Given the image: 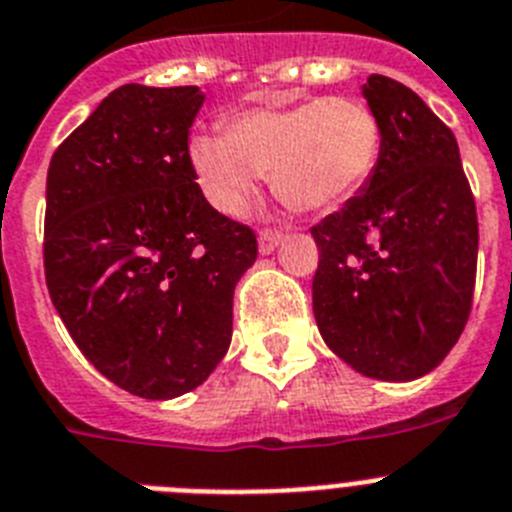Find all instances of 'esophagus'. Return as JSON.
<instances>
[{"mask_svg":"<svg viewBox=\"0 0 512 512\" xmlns=\"http://www.w3.org/2000/svg\"><path fill=\"white\" fill-rule=\"evenodd\" d=\"M283 239H286V234H283V231H278V229H262L260 237H257V247H260L262 255H270V252H273L275 247H278V244L283 242Z\"/></svg>","mask_w":512,"mask_h":512,"instance_id":"esophagus-1","label":"esophagus"}]
</instances>
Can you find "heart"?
<instances>
[{"instance_id":"heart-1","label":"heart","mask_w":512,"mask_h":512,"mask_svg":"<svg viewBox=\"0 0 512 512\" xmlns=\"http://www.w3.org/2000/svg\"><path fill=\"white\" fill-rule=\"evenodd\" d=\"M381 123L363 100L317 97L234 115L226 133L190 139V162L208 201L237 216L265 175L304 211H330L361 193L379 167Z\"/></svg>"}]
</instances>
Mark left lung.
<instances>
[{"label":"left lung","mask_w":512,"mask_h":512,"mask_svg":"<svg viewBox=\"0 0 512 512\" xmlns=\"http://www.w3.org/2000/svg\"><path fill=\"white\" fill-rule=\"evenodd\" d=\"M381 123L379 167L342 211L311 226L324 342L381 381L425 376L466 327L477 278V206L451 128L402 82L363 87Z\"/></svg>","instance_id":"obj_1"}]
</instances>
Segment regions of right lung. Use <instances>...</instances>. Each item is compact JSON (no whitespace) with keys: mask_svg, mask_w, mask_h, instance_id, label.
Masks as SVG:
<instances>
[{"mask_svg":"<svg viewBox=\"0 0 512 512\" xmlns=\"http://www.w3.org/2000/svg\"><path fill=\"white\" fill-rule=\"evenodd\" d=\"M198 87L123 84L53 151L43 268L84 358L115 386L172 399L231 342L257 237L203 198L188 133Z\"/></svg>","mask_w":512,"mask_h":512,"instance_id":"right-lung-1","label":"right lung"}]
</instances>
